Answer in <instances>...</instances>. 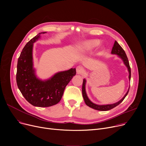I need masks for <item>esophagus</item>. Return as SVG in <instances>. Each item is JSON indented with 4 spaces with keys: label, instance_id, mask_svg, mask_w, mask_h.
Wrapping results in <instances>:
<instances>
[{
    "label": "esophagus",
    "instance_id": "1",
    "mask_svg": "<svg viewBox=\"0 0 146 146\" xmlns=\"http://www.w3.org/2000/svg\"><path fill=\"white\" fill-rule=\"evenodd\" d=\"M76 72L78 74H82L84 72V69L81 66H79L76 67Z\"/></svg>",
    "mask_w": 146,
    "mask_h": 146
}]
</instances>
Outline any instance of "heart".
Segmentation results:
<instances>
[{
	"instance_id": "obj_1",
	"label": "heart",
	"mask_w": 146,
	"mask_h": 146,
	"mask_svg": "<svg viewBox=\"0 0 146 146\" xmlns=\"http://www.w3.org/2000/svg\"><path fill=\"white\" fill-rule=\"evenodd\" d=\"M100 44L98 40H90L83 41L77 47V51L79 52L86 53L91 51Z\"/></svg>"
}]
</instances>
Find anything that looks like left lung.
<instances>
[{
	"label": "left lung",
	"instance_id": "1",
	"mask_svg": "<svg viewBox=\"0 0 146 146\" xmlns=\"http://www.w3.org/2000/svg\"><path fill=\"white\" fill-rule=\"evenodd\" d=\"M111 54H112L117 55L122 61H123L124 64L127 67L128 71L129 72L128 78L130 81V79H131V68H130V66L129 64V61H128V58L127 57V55H126L124 50L122 49V48L121 47L119 44L116 41L114 42L113 46L112 49ZM86 83V80L85 79H84L83 81V85H82V95H83V99H84V101H85V104H86V105L90 107V108H93L96 110H98V111H106L110 110L115 108V107L117 106V105H118L125 99V98L126 97V96L127 95V94L128 93L129 89V88L128 91L127 92V93L125 94L124 96L122 98L120 101H119L118 102H117L116 103H114L112 104H108V105H97V104H95L94 102H92L89 99V98L88 97L87 94L86 92V88H85Z\"/></svg>",
	"mask_w": 146,
	"mask_h": 146
}]
</instances>
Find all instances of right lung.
Returning <instances> with one entry per match:
<instances>
[{"instance_id":"add662e5","label":"right lung","mask_w":146,"mask_h":146,"mask_svg":"<svg viewBox=\"0 0 146 146\" xmlns=\"http://www.w3.org/2000/svg\"><path fill=\"white\" fill-rule=\"evenodd\" d=\"M39 33L25 45L18 60L17 83L21 94L31 105L38 107H48L58 104L66 86L74 76L76 68L60 72L47 80L37 78L33 64V44L40 38Z\"/></svg>"}]
</instances>
